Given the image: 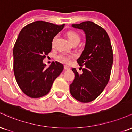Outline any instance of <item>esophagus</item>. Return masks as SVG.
I'll use <instances>...</instances> for the list:
<instances>
[{"instance_id":"obj_1","label":"esophagus","mask_w":132,"mask_h":132,"mask_svg":"<svg viewBox=\"0 0 132 132\" xmlns=\"http://www.w3.org/2000/svg\"><path fill=\"white\" fill-rule=\"evenodd\" d=\"M64 68L65 70H69V69H70V68H69V66H66V65H64Z\"/></svg>"}]
</instances>
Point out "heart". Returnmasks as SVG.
Masks as SVG:
<instances>
[{
	"label": "heart",
	"mask_w": 132,
	"mask_h": 132,
	"mask_svg": "<svg viewBox=\"0 0 132 132\" xmlns=\"http://www.w3.org/2000/svg\"><path fill=\"white\" fill-rule=\"evenodd\" d=\"M67 37L68 40H69V42L72 44L74 42H76V41H80V37L79 36L78 34H77L75 32V31H68L67 33ZM57 38V36H55L53 38L52 41V44L53 45H54V42H55ZM73 57V56L72 55H68L67 54L65 53H61L57 56V59L60 61L63 62V63H69L71 61V59Z\"/></svg>",
	"instance_id": "heart-1"
}]
</instances>
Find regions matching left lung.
Masks as SVG:
<instances>
[{"label": "left lung", "mask_w": 132, "mask_h": 132, "mask_svg": "<svg viewBox=\"0 0 132 132\" xmlns=\"http://www.w3.org/2000/svg\"><path fill=\"white\" fill-rule=\"evenodd\" d=\"M71 27L83 30L86 37L84 48L77 60L82 68L79 74L76 68L75 79L69 86L71 94L81 102H89L102 93L109 80L113 64V51L108 34L92 22L73 24Z\"/></svg>", "instance_id": "1"}]
</instances>
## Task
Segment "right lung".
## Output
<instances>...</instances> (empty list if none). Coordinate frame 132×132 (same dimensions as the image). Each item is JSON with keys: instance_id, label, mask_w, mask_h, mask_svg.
Listing matches in <instances>:
<instances>
[{"instance_id": "right-lung-1", "label": "right lung", "mask_w": 132, "mask_h": 132, "mask_svg": "<svg viewBox=\"0 0 132 132\" xmlns=\"http://www.w3.org/2000/svg\"><path fill=\"white\" fill-rule=\"evenodd\" d=\"M64 27L37 21L23 27L18 36L13 50V71L20 88L30 97L46 95L63 70L57 61L46 68L43 60L51 50L53 38Z\"/></svg>"}]
</instances>
